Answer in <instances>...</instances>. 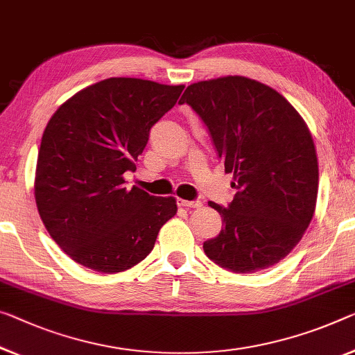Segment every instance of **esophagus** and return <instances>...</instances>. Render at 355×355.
Listing matches in <instances>:
<instances>
[{"label": "esophagus", "mask_w": 355, "mask_h": 355, "mask_svg": "<svg viewBox=\"0 0 355 355\" xmlns=\"http://www.w3.org/2000/svg\"><path fill=\"white\" fill-rule=\"evenodd\" d=\"M179 206H184V208H200L201 201L200 200H178Z\"/></svg>", "instance_id": "1"}]
</instances>
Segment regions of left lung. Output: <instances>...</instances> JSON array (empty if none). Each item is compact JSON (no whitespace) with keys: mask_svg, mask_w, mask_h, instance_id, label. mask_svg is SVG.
<instances>
[{"mask_svg":"<svg viewBox=\"0 0 355 355\" xmlns=\"http://www.w3.org/2000/svg\"><path fill=\"white\" fill-rule=\"evenodd\" d=\"M198 114L236 189L209 201L222 230L205 254L233 272L266 270L297 246L314 216L319 166L313 136L284 96L243 76L201 80L181 98Z\"/></svg>","mask_w":355,"mask_h":355,"instance_id":"1","label":"left lung"}]
</instances>
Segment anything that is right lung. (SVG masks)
<instances>
[{"mask_svg": "<svg viewBox=\"0 0 355 355\" xmlns=\"http://www.w3.org/2000/svg\"><path fill=\"white\" fill-rule=\"evenodd\" d=\"M184 85L109 78L57 109L41 139L35 198L53 241L78 263L121 272L154 249L176 214L173 196L125 187L149 132L176 105Z\"/></svg>", "mask_w": 355, "mask_h": 355, "instance_id": "right-lung-1", "label": "right lung"}]
</instances>
